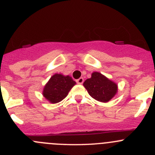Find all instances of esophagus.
<instances>
[{"label": "esophagus", "mask_w": 155, "mask_h": 155, "mask_svg": "<svg viewBox=\"0 0 155 155\" xmlns=\"http://www.w3.org/2000/svg\"><path fill=\"white\" fill-rule=\"evenodd\" d=\"M76 83L77 84H79V85H80V84H82L83 83V82H84V79L83 78H79V79H76Z\"/></svg>", "instance_id": "34e87169"}]
</instances>
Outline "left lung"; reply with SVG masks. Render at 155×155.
Returning <instances> with one entry per match:
<instances>
[{
    "label": "left lung",
    "instance_id": "8db88e82",
    "mask_svg": "<svg viewBox=\"0 0 155 155\" xmlns=\"http://www.w3.org/2000/svg\"><path fill=\"white\" fill-rule=\"evenodd\" d=\"M83 85L92 97L104 103L110 101L118 90L115 82L97 72L92 73L91 78L86 79Z\"/></svg>",
    "mask_w": 155,
    "mask_h": 155
}]
</instances>
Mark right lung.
<instances>
[{
  "instance_id": "obj_1",
  "label": "right lung",
  "mask_w": 155,
  "mask_h": 155,
  "mask_svg": "<svg viewBox=\"0 0 155 155\" xmlns=\"http://www.w3.org/2000/svg\"><path fill=\"white\" fill-rule=\"evenodd\" d=\"M75 85L76 82L70 76L54 74L43 89V96L51 104H56L64 99Z\"/></svg>"
}]
</instances>
